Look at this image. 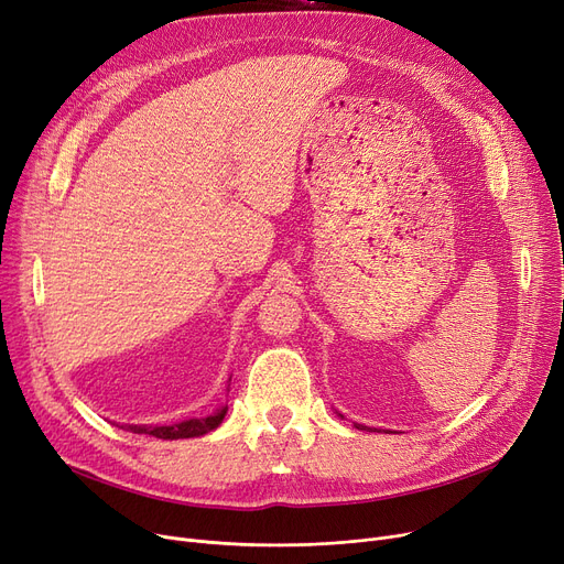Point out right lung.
Returning a JSON list of instances; mask_svg holds the SVG:
<instances>
[{"instance_id": "add662e5", "label": "right lung", "mask_w": 564, "mask_h": 564, "mask_svg": "<svg viewBox=\"0 0 564 564\" xmlns=\"http://www.w3.org/2000/svg\"><path fill=\"white\" fill-rule=\"evenodd\" d=\"M226 409H219L213 416L205 419H192V421H183V423H173V425H158V427H145V425H132L130 430L134 434H151L155 438H194V436H203L207 432H213L215 427L221 425Z\"/></svg>"}]
</instances>
